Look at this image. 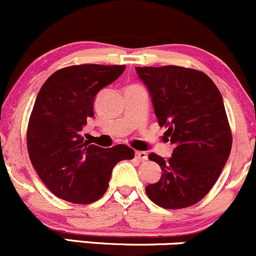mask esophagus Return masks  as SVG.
I'll return each instance as SVG.
<instances>
[{
    "label": "esophagus",
    "instance_id": "esophagus-1",
    "mask_svg": "<svg viewBox=\"0 0 256 256\" xmlns=\"http://www.w3.org/2000/svg\"><path fill=\"white\" fill-rule=\"evenodd\" d=\"M136 158L142 160V162H144V160L148 159V154L146 152H136Z\"/></svg>",
    "mask_w": 256,
    "mask_h": 256
}]
</instances>
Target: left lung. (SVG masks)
<instances>
[{
	"label": "left lung",
	"mask_w": 256,
	"mask_h": 256,
	"mask_svg": "<svg viewBox=\"0 0 256 256\" xmlns=\"http://www.w3.org/2000/svg\"><path fill=\"white\" fill-rule=\"evenodd\" d=\"M136 71L149 91L159 126L168 128L165 136L175 146L168 160L149 155L162 174L146 187L148 197L168 210L192 206L210 192L230 154L222 94L202 71L175 65Z\"/></svg>",
	"instance_id": "8db88e82"
}]
</instances>
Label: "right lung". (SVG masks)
Instances as JSON below:
<instances>
[{"label":"right lung","instance_id":"1","mask_svg":"<svg viewBox=\"0 0 256 256\" xmlns=\"http://www.w3.org/2000/svg\"><path fill=\"white\" fill-rule=\"evenodd\" d=\"M124 65H74L52 74L36 94L28 123L27 146L36 174L59 198L88 204L107 191L113 168L134 158L120 144H90L81 130L94 117L100 90L117 80Z\"/></svg>","mask_w":256,"mask_h":256}]
</instances>
